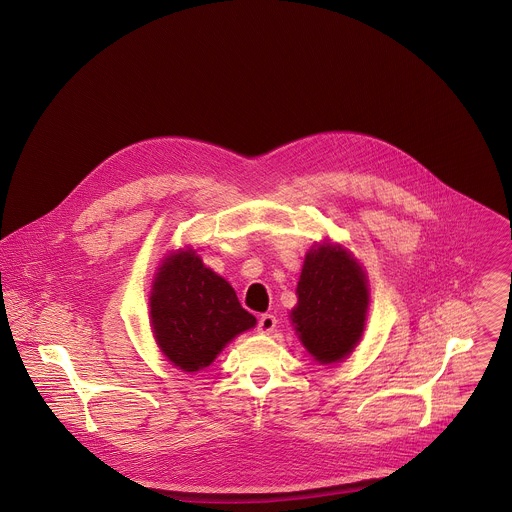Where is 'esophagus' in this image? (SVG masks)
I'll return each mask as SVG.
<instances>
[{
	"mask_svg": "<svg viewBox=\"0 0 512 512\" xmlns=\"http://www.w3.org/2000/svg\"><path fill=\"white\" fill-rule=\"evenodd\" d=\"M276 323H278L276 315H272V313H264V315L258 319V331H260V333H264V335H268V333H272V331L276 329Z\"/></svg>",
	"mask_w": 512,
	"mask_h": 512,
	"instance_id": "1",
	"label": "esophagus"
}]
</instances>
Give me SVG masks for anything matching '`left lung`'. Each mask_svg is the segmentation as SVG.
<instances>
[{"label":"left lung","mask_w":512,"mask_h":512,"mask_svg":"<svg viewBox=\"0 0 512 512\" xmlns=\"http://www.w3.org/2000/svg\"><path fill=\"white\" fill-rule=\"evenodd\" d=\"M292 317L307 353L321 365L347 359L365 331L366 274L341 244L313 246L303 260Z\"/></svg>","instance_id":"8db88e82"}]
</instances>
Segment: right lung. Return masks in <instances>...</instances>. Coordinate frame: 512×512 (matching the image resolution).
<instances>
[{"label": "right lung", "mask_w": 512, "mask_h": 512, "mask_svg": "<svg viewBox=\"0 0 512 512\" xmlns=\"http://www.w3.org/2000/svg\"><path fill=\"white\" fill-rule=\"evenodd\" d=\"M149 317L161 353L185 372L211 365L236 335L256 325L232 286L195 250H177L161 262L149 295Z\"/></svg>", "instance_id": "obj_1"}]
</instances>
